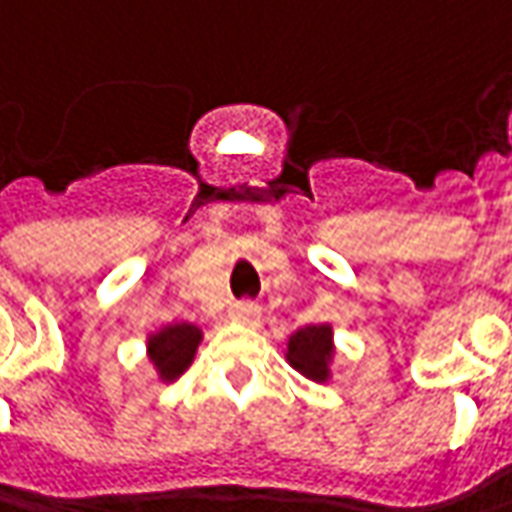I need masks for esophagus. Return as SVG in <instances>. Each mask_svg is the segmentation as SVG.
<instances>
[{
    "mask_svg": "<svg viewBox=\"0 0 512 512\" xmlns=\"http://www.w3.org/2000/svg\"><path fill=\"white\" fill-rule=\"evenodd\" d=\"M229 317H232L235 323H257L260 306H257V303H235V306L229 309Z\"/></svg>",
    "mask_w": 512,
    "mask_h": 512,
    "instance_id": "obj_1",
    "label": "esophagus"
}]
</instances>
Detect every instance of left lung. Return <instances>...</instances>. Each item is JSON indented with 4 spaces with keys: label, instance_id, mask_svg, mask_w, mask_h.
<instances>
[{
    "label": "left lung",
    "instance_id": "obj_1",
    "mask_svg": "<svg viewBox=\"0 0 512 512\" xmlns=\"http://www.w3.org/2000/svg\"><path fill=\"white\" fill-rule=\"evenodd\" d=\"M286 360L294 371L306 379L328 382L331 377V360H334V331L331 326H306L297 328L286 345Z\"/></svg>",
    "mask_w": 512,
    "mask_h": 512
}]
</instances>
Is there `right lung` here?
<instances>
[{"label": "right lung", "mask_w": 512, "mask_h": 512, "mask_svg": "<svg viewBox=\"0 0 512 512\" xmlns=\"http://www.w3.org/2000/svg\"><path fill=\"white\" fill-rule=\"evenodd\" d=\"M201 328L192 323H172L147 337V357L161 382H172L184 374L195 360V351L201 345Z\"/></svg>", "instance_id": "1"}]
</instances>
